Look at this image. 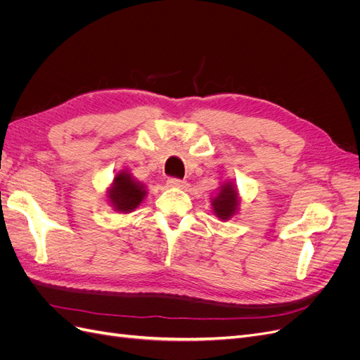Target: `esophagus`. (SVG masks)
<instances>
[{
    "label": "esophagus",
    "mask_w": 360,
    "mask_h": 360,
    "mask_svg": "<svg viewBox=\"0 0 360 360\" xmlns=\"http://www.w3.org/2000/svg\"><path fill=\"white\" fill-rule=\"evenodd\" d=\"M168 186L169 188H177V189H184L188 186V183L180 179H168Z\"/></svg>",
    "instance_id": "34e87169"
}]
</instances>
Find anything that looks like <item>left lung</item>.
Listing matches in <instances>:
<instances>
[{"label":"left lung","instance_id":"1","mask_svg":"<svg viewBox=\"0 0 360 360\" xmlns=\"http://www.w3.org/2000/svg\"><path fill=\"white\" fill-rule=\"evenodd\" d=\"M213 213L221 221H228L234 217L240 205V195L234 181H222L221 186L216 189V195L210 200Z\"/></svg>","mask_w":360,"mask_h":360}]
</instances>
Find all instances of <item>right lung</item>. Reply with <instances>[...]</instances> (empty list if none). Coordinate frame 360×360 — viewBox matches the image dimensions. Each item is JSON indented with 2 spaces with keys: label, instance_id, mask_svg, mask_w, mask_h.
<instances>
[{
  "label": "right lung",
  "instance_id": "obj_1",
  "mask_svg": "<svg viewBox=\"0 0 360 360\" xmlns=\"http://www.w3.org/2000/svg\"><path fill=\"white\" fill-rule=\"evenodd\" d=\"M147 197V189L127 169L118 171L110 188L106 189V201L118 213H132Z\"/></svg>",
  "mask_w": 360,
  "mask_h": 360
}]
</instances>
